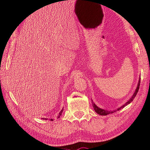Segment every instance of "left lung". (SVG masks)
<instances>
[{"instance_id":"obj_1","label":"left lung","mask_w":150,"mask_h":150,"mask_svg":"<svg viewBox=\"0 0 150 150\" xmlns=\"http://www.w3.org/2000/svg\"><path fill=\"white\" fill-rule=\"evenodd\" d=\"M139 86H140V79H139V83H138V87H137V89H136L135 92H134V94H133V96H132V98H131L129 99V100L128 102H127L125 104H124L123 106H122L121 107L119 108L118 109H117V110H114V111H106V110H103V109H101V108H98L94 103H93V108H94V110L95 112H96L98 113V114L100 115H104V116H105V115H107L112 114V113L116 112V111H119V110H121L122 108H123L125 106L128 105V104H129L131 101H132L133 100V99L135 98L136 96H137V93H138V90H139Z\"/></svg>"}]
</instances>
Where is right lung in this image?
Returning <instances> with one entry per match:
<instances>
[{
  "mask_svg": "<svg viewBox=\"0 0 150 150\" xmlns=\"http://www.w3.org/2000/svg\"><path fill=\"white\" fill-rule=\"evenodd\" d=\"M62 111H63V109H62V110L60 111V112L59 113L58 116H57V118H59V117H60V116H61V115H62ZM42 119L44 120V118H42ZM44 120H47V119H46V118H44ZM51 121H52L53 120H52V119H51Z\"/></svg>",
  "mask_w": 150,
  "mask_h": 150,
  "instance_id": "1",
  "label": "right lung"
}]
</instances>
